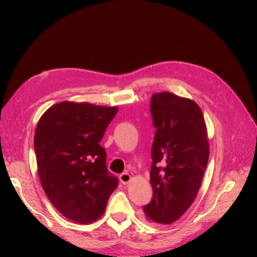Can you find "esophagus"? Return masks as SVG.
<instances>
[{"label": "esophagus", "mask_w": 257, "mask_h": 257, "mask_svg": "<svg viewBox=\"0 0 257 257\" xmlns=\"http://www.w3.org/2000/svg\"><path fill=\"white\" fill-rule=\"evenodd\" d=\"M120 181H121V183H123V184H126V183H128L130 181H131V176L127 174V173H123V174H121L120 175Z\"/></svg>", "instance_id": "esophagus-1"}]
</instances>
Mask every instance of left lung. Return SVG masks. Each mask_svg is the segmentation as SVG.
I'll use <instances>...</instances> for the list:
<instances>
[{
  "label": "left lung",
  "mask_w": 257,
  "mask_h": 257,
  "mask_svg": "<svg viewBox=\"0 0 257 257\" xmlns=\"http://www.w3.org/2000/svg\"><path fill=\"white\" fill-rule=\"evenodd\" d=\"M155 127L150 183L153 195L143 211L152 223L176 222L197 196L209 159L203 112L191 99L164 92L152 95Z\"/></svg>",
  "instance_id": "8db88e82"
}]
</instances>
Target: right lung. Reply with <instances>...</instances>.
I'll list each match as a JSON object with an SVG mask.
<instances>
[{
    "instance_id": "1",
    "label": "right lung",
    "mask_w": 257,
    "mask_h": 257,
    "mask_svg": "<svg viewBox=\"0 0 257 257\" xmlns=\"http://www.w3.org/2000/svg\"><path fill=\"white\" fill-rule=\"evenodd\" d=\"M118 108L62 102L38 122L34 149L38 176L51 204L79 224L105 211L118 178L108 172L106 151L99 145Z\"/></svg>"
}]
</instances>
